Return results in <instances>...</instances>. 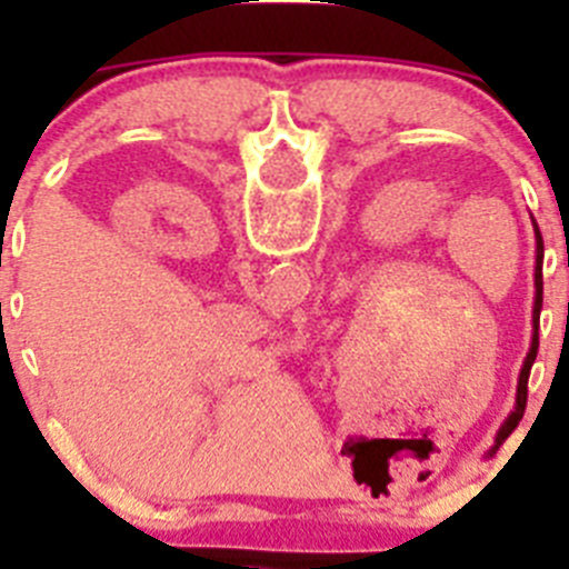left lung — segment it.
<instances>
[{
    "label": "left lung",
    "mask_w": 569,
    "mask_h": 569,
    "mask_svg": "<svg viewBox=\"0 0 569 569\" xmlns=\"http://www.w3.org/2000/svg\"><path fill=\"white\" fill-rule=\"evenodd\" d=\"M541 268H545V241H541L539 228H536V308H532V321H536V336H532L530 353H527L525 367H521L519 373V390H516V410L510 413V419L505 421V427L499 430V445L507 439V436L519 427L521 416H525L527 407V379H530V367L536 361V353H539V316H541V293H545V281H541Z\"/></svg>",
    "instance_id": "obj_1"
}]
</instances>
